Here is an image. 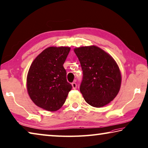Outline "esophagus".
I'll list each match as a JSON object with an SVG mask.
<instances>
[{
    "mask_svg": "<svg viewBox=\"0 0 148 148\" xmlns=\"http://www.w3.org/2000/svg\"><path fill=\"white\" fill-rule=\"evenodd\" d=\"M72 88H73V89H76L77 88V85L75 82L72 83Z\"/></svg>",
    "mask_w": 148,
    "mask_h": 148,
    "instance_id": "esophagus-1",
    "label": "esophagus"
}]
</instances>
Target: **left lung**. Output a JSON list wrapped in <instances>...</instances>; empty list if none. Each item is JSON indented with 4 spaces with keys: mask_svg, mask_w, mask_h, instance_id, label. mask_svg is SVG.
<instances>
[{
    "mask_svg": "<svg viewBox=\"0 0 148 148\" xmlns=\"http://www.w3.org/2000/svg\"><path fill=\"white\" fill-rule=\"evenodd\" d=\"M74 51L82 69L79 90L85 101L95 107L110 103L119 93L122 81L116 61L96 46L76 48Z\"/></svg>",
    "mask_w": 148,
    "mask_h": 148,
    "instance_id": "1",
    "label": "left lung"
}]
</instances>
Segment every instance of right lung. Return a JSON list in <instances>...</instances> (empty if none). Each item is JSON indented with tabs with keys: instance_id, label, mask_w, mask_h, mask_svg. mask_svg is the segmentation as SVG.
I'll list each match as a JSON object with an SVG mask.
<instances>
[{
	"instance_id": "obj_1",
	"label": "right lung",
	"mask_w": 148,
	"mask_h": 148,
	"mask_svg": "<svg viewBox=\"0 0 148 148\" xmlns=\"http://www.w3.org/2000/svg\"><path fill=\"white\" fill-rule=\"evenodd\" d=\"M70 50L69 47H48L32 62L27 75V90L37 106L55 111L65 103L72 88L63 67Z\"/></svg>"
}]
</instances>
